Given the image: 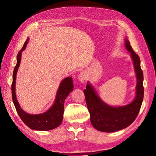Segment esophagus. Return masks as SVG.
<instances>
[{
  "label": "esophagus",
  "mask_w": 156,
  "mask_h": 156,
  "mask_svg": "<svg viewBox=\"0 0 156 156\" xmlns=\"http://www.w3.org/2000/svg\"><path fill=\"white\" fill-rule=\"evenodd\" d=\"M78 80L82 82L84 80H86L87 78V75L86 73H84V72H82V73L78 76Z\"/></svg>",
  "instance_id": "esophagus-1"
}]
</instances>
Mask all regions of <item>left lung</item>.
I'll return each mask as SVG.
<instances>
[{"mask_svg":"<svg viewBox=\"0 0 156 156\" xmlns=\"http://www.w3.org/2000/svg\"><path fill=\"white\" fill-rule=\"evenodd\" d=\"M125 46L130 53L136 73V95L134 100L126 106L113 107L103 103L90 84H87L86 89L83 90L91 124L96 130L105 133L118 131L131 125L137 117L143 101L144 76L140 59L126 39Z\"/></svg>","mask_w":156,"mask_h":156,"instance_id":"1","label":"left lung"}]
</instances>
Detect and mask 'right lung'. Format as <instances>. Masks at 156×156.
I'll return each mask as SVG.
<instances>
[{
  "mask_svg": "<svg viewBox=\"0 0 156 156\" xmlns=\"http://www.w3.org/2000/svg\"><path fill=\"white\" fill-rule=\"evenodd\" d=\"M27 41H28V39L23 44V47L18 52L17 55V63L14 69L13 80L12 83V97L13 103L19 117L25 123V125L33 130L41 131L50 130L58 126L62 121L64 103L69 93L71 91H73L74 88L73 80L71 77H68L64 79L61 82L58 87L57 98H56L54 104L47 112L39 115H30L23 111L20 107L16 97L15 83L16 77V76L17 70L21 61L22 52L25 49Z\"/></svg>",
  "mask_w": 156,
  "mask_h": 156,
  "instance_id": "right-lung-1",
  "label": "right lung"
}]
</instances>
